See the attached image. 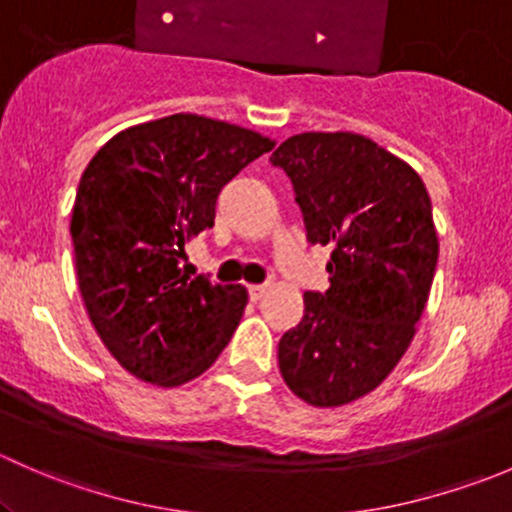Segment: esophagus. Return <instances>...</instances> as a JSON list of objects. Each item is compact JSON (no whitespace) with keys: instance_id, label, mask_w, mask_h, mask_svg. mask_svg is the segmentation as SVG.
I'll use <instances>...</instances> for the list:
<instances>
[{"instance_id":"1","label":"esophagus","mask_w":512,"mask_h":512,"mask_svg":"<svg viewBox=\"0 0 512 512\" xmlns=\"http://www.w3.org/2000/svg\"><path fill=\"white\" fill-rule=\"evenodd\" d=\"M247 292H250L252 302H260V299L267 294V285H250V289H247Z\"/></svg>"}]
</instances>
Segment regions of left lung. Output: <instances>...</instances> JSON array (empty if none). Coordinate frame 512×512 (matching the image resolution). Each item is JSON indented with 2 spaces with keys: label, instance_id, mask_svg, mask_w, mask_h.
<instances>
[{
  "label": "left lung",
  "instance_id": "8db88e82",
  "mask_svg": "<svg viewBox=\"0 0 512 512\" xmlns=\"http://www.w3.org/2000/svg\"><path fill=\"white\" fill-rule=\"evenodd\" d=\"M272 163L294 185L312 245H332L329 289L277 347L282 379L317 409L352 404L394 371L416 334L438 262L421 175L359 133H299Z\"/></svg>",
  "mask_w": 512,
  "mask_h": 512
}]
</instances>
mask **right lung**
Wrapping results in <instances>:
<instances>
[{
  "label": "right lung",
  "instance_id": "right-lung-1",
  "mask_svg": "<svg viewBox=\"0 0 512 512\" xmlns=\"http://www.w3.org/2000/svg\"><path fill=\"white\" fill-rule=\"evenodd\" d=\"M275 141L235 123L175 113L116 133L91 158L71 213L76 277L113 359L163 389L210 369L247 304L242 285L190 277L185 245L215 203Z\"/></svg>",
  "mask_w": 512,
  "mask_h": 512
}]
</instances>
